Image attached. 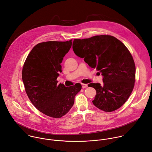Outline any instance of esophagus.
<instances>
[{
  "label": "esophagus",
  "instance_id": "esophagus-1",
  "mask_svg": "<svg viewBox=\"0 0 152 152\" xmlns=\"http://www.w3.org/2000/svg\"><path fill=\"white\" fill-rule=\"evenodd\" d=\"M82 88H85L88 87V85L87 84H85V83H82Z\"/></svg>",
  "mask_w": 152,
  "mask_h": 152
}]
</instances>
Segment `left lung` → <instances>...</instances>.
I'll return each instance as SVG.
<instances>
[{
    "label": "left lung",
    "mask_w": 152,
    "mask_h": 152,
    "mask_svg": "<svg viewBox=\"0 0 152 152\" xmlns=\"http://www.w3.org/2000/svg\"><path fill=\"white\" fill-rule=\"evenodd\" d=\"M73 49L103 76V85H88L96 90L94 105L107 112L120 108L130 96L135 78V63L125 45L113 36L100 35L74 39Z\"/></svg>",
    "instance_id": "left-lung-1"
}]
</instances>
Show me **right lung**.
Masks as SVG:
<instances>
[{
	"mask_svg": "<svg viewBox=\"0 0 152 152\" xmlns=\"http://www.w3.org/2000/svg\"><path fill=\"white\" fill-rule=\"evenodd\" d=\"M72 40L66 42L49 41L37 44L24 63L22 79L28 97L34 107L43 114L60 118L73 106L75 95L82 85L72 86L58 84L61 63L69 52Z\"/></svg>",
	"mask_w": 152,
	"mask_h": 152,
	"instance_id": "obj_1",
	"label": "right lung"
}]
</instances>
